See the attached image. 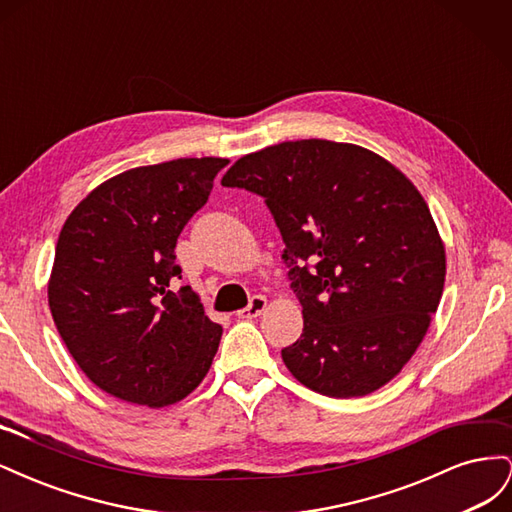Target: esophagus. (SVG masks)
<instances>
[{
    "label": "esophagus",
    "mask_w": 512,
    "mask_h": 512,
    "mask_svg": "<svg viewBox=\"0 0 512 512\" xmlns=\"http://www.w3.org/2000/svg\"><path fill=\"white\" fill-rule=\"evenodd\" d=\"M265 309H267V299L262 297V294H256V297L250 301V305L239 309L237 316L241 320H252V318H258L262 312H265Z\"/></svg>",
    "instance_id": "34e87169"
}]
</instances>
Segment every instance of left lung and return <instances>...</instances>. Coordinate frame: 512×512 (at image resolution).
<instances>
[{"label": "left lung", "instance_id": "obj_1", "mask_svg": "<svg viewBox=\"0 0 512 512\" xmlns=\"http://www.w3.org/2000/svg\"><path fill=\"white\" fill-rule=\"evenodd\" d=\"M222 185L265 198L286 243L303 305V333L282 350L290 374L337 399L391 382L421 346L446 277L414 183L365 147L307 138L247 153Z\"/></svg>", "mask_w": 512, "mask_h": 512}]
</instances>
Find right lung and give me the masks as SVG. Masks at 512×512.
<instances>
[{
	"mask_svg": "<svg viewBox=\"0 0 512 512\" xmlns=\"http://www.w3.org/2000/svg\"><path fill=\"white\" fill-rule=\"evenodd\" d=\"M226 158L130 168L91 190L59 232L49 307L72 359L98 389L147 408L203 382L222 327L181 280L175 245Z\"/></svg>",
	"mask_w": 512,
	"mask_h": 512,
	"instance_id": "add662e5",
	"label": "right lung"
}]
</instances>
